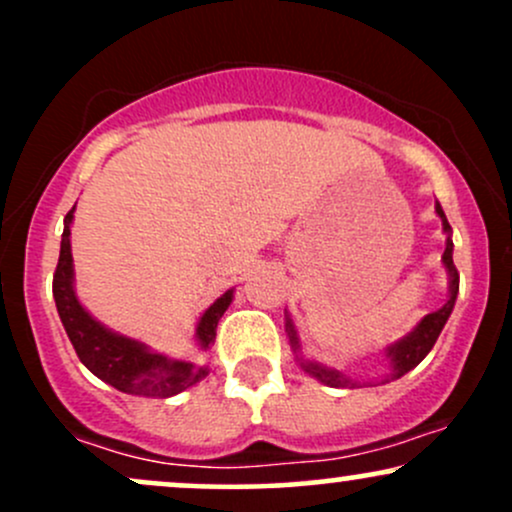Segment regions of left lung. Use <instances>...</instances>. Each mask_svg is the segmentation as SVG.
Returning <instances> with one entry per match:
<instances>
[{
	"mask_svg": "<svg viewBox=\"0 0 512 512\" xmlns=\"http://www.w3.org/2000/svg\"><path fill=\"white\" fill-rule=\"evenodd\" d=\"M436 214L440 216V221H443V231L448 233V240H445V252H443V264H445V269H448V274H450V298H448V303L443 305V308L436 310V313H428L424 320H421L419 325L414 327V332H409L407 337L399 339L397 344L387 346V358H390V375L385 378V383L402 378L404 373H409L411 368H416L421 361H424L428 351H431L433 344H436L438 334L443 332V327H445V322H448L452 308H455L457 291H460V274H457L455 262H452V240H450L452 228H450L448 219H445L443 209H440L438 202H436ZM286 332H289L291 346H293V351L298 354V361H301L305 373H310L313 378L320 380V383H325L330 387H346V385L354 387V385H358V383H354V380L344 378L339 370L320 366V363H315V361H305V358L301 356V344H298L296 327H293L291 317H286Z\"/></svg>",
	"mask_w": 512,
	"mask_h": 512,
	"instance_id": "1",
	"label": "left lung"
}]
</instances>
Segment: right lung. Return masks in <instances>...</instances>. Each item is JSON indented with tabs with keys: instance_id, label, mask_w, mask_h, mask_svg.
<instances>
[{
	"instance_id": "obj_1",
	"label": "right lung",
	"mask_w": 512,
	"mask_h": 512,
	"mask_svg": "<svg viewBox=\"0 0 512 512\" xmlns=\"http://www.w3.org/2000/svg\"><path fill=\"white\" fill-rule=\"evenodd\" d=\"M74 219V207L64 216V233L60 245V262H57L55 279H52V296H55L57 313L72 342L76 356L103 383L113 385L115 390L127 395L166 399L197 385L209 373L207 366H199L192 361H178L163 354H154L137 339H129L125 334H117L101 325L96 317L86 313L74 293V260L72 243H69V226ZM233 301V289H228L221 298L204 310L202 320L197 325V344L204 351L214 344L216 325L221 315Z\"/></svg>"
}]
</instances>
